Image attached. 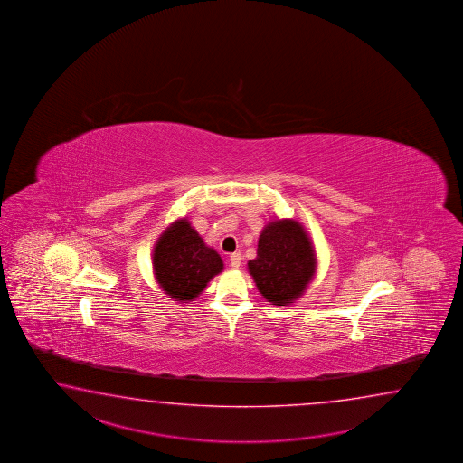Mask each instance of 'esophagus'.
<instances>
[{
	"mask_svg": "<svg viewBox=\"0 0 463 463\" xmlns=\"http://www.w3.org/2000/svg\"><path fill=\"white\" fill-rule=\"evenodd\" d=\"M230 265L233 269H238L241 266V253H233L230 256Z\"/></svg>",
	"mask_w": 463,
	"mask_h": 463,
	"instance_id": "34e87169",
	"label": "esophagus"
}]
</instances>
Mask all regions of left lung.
Instances as JSON below:
<instances>
[{
	"label": "left lung",
	"mask_w": 463,
	"mask_h": 463,
	"mask_svg": "<svg viewBox=\"0 0 463 463\" xmlns=\"http://www.w3.org/2000/svg\"><path fill=\"white\" fill-rule=\"evenodd\" d=\"M316 266L315 246L305 227L293 218H283L263 228L248 271L268 303L288 306L305 295Z\"/></svg>",
	"instance_id": "8db88e82"
}]
</instances>
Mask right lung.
Listing matches in <instances>:
<instances>
[{"mask_svg":"<svg viewBox=\"0 0 463 463\" xmlns=\"http://www.w3.org/2000/svg\"><path fill=\"white\" fill-rule=\"evenodd\" d=\"M152 268L162 291L178 303L194 301L223 271L222 256L205 245L188 218L172 222L158 236Z\"/></svg>","mask_w":463,"mask_h":463,"instance_id":"1","label":"right lung"}]
</instances>
